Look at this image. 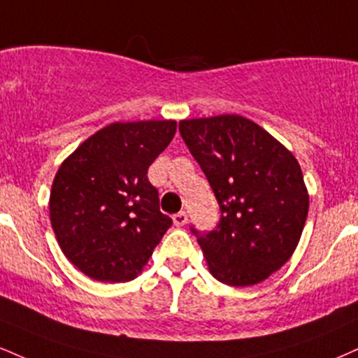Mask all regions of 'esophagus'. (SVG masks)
Listing matches in <instances>:
<instances>
[{"label": "esophagus", "instance_id": "obj_1", "mask_svg": "<svg viewBox=\"0 0 358 358\" xmlns=\"http://www.w3.org/2000/svg\"><path fill=\"white\" fill-rule=\"evenodd\" d=\"M187 222H188V215L185 213V212H178V213L173 215L175 227H183Z\"/></svg>", "mask_w": 358, "mask_h": 358}]
</instances>
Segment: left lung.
I'll return each instance as SVG.
<instances>
[{
	"mask_svg": "<svg viewBox=\"0 0 358 358\" xmlns=\"http://www.w3.org/2000/svg\"><path fill=\"white\" fill-rule=\"evenodd\" d=\"M180 133L220 205L217 230L198 235L210 273L231 287L264 282L294 255L308 213L296 158L240 115L180 122Z\"/></svg>",
	"mask_w": 358,
	"mask_h": 358,
	"instance_id": "1",
	"label": "left lung"
}]
</instances>
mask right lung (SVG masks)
Returning a JSON list of instances; mask_svg holds the SVG:
<instances>
[{
  "label": "right lung",
  "mask_w": 358,
  "mask_h": 358,
  "mask_svg": "<svg viewBox=\"0 0 358 358\" xmlns=\"http://www.w3.org/2000/svg\"><path fill=\"white\" fill-rule=\"evenodd\" d=\"M175 131V120L111 123L86 138L56 171L51 227L64 257L90 278H136L170 228L146 173Z\"/></svg>",
  "instance_id": "1"
}]
</instances>
